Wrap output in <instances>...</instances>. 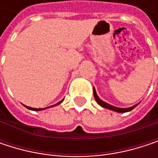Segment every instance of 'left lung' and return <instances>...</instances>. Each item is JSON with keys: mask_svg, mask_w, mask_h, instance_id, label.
I'll use <instances>...</instances> for the list:
<instances>
[{"mask_svg": "<svg viewBox=\"0 0 158 158\" xmlns=\"http://www.w3.org/2000/svg\"><path fill=\"white\" fill-rule=\"evenodd\" d=\"M93 95H94V98H95V100H96V102H97V103H98L99 105H101L102 107H103V108H105V109L114 110V111H116V112H127V111H130V110H132L133 109H135V108L139 104V103H137V104H135V105H134V106H132V107H128V108H119V107L112 106V105H110L109 103L103 102L102 100H101V99L99 98V96H98L97 93H96V90H95V88H94V87H93Z\"/></svg>", "mask_w": 158, "mask_h": 158, "instance_id": "obj_1", "label": "left lung"}]
</instances>
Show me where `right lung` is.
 <instances>
[{
	"instance_id": "right-lung-1",
	"label": "right lung",
	"mask_w": 158,
	"mask_h": 158,
	"mask_svg": "<svg viewBox=\"0 0 158 158\" xmlns=\"http://www.w3.org/2000/svg\"><path fill=\"white\" fill-rule=\"evenodd\" d=\"M64 101V99L62 100V101H60L59 102H57V103H56V104H54V105H52V106H49L48 108H51V107H54V106H56V105H58V104H60L62 102ZM25 106V105H24ZM27 109H29V110H45V109H47V108H45V109H42V108H39V109H36V108H32V107H28V106H25Z\"/></svg>"
}]
</instances>
